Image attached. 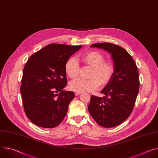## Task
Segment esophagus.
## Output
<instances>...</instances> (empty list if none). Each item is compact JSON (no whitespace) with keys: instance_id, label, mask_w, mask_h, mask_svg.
<instances>
[{"instance_id":"1","label":"esophagus","mask_w":158,"mask_h":158,"mask_svg":"<svg viewBox=\"0 0 158 158\" xmlns=\"http://www.w3.org/2000/svg\"><path fill=\"white\" fill-rule=\"evenodd\" d=\"M80 94H81V93H75V94H76V96H79Z\"/></svg>"}]
</instances>
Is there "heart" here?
I'll return each instance as SVG.
<instances>
[{
  "label": "heart",
  "mask_w": 158,
  "mask_h": 158,
  "mask_svg": "<svg viewBox=\"0 0 158 158\" xmlns=\"http://www.w3.org/2000/svg\"><path fill=\"white\" fill-rule=\"evenodd\" d=\"M81 59L93 67L89 79H78L73 81L70 87L76 93L92 92L100 84H107L113 76L115 67L110 60H104V56L98 51H88L81 55ZM65 71L70 78L75 79L79 75L80 65L73 57L69 58L65 64Z\"/></svg>",
  "instance_id": "heart-1"
}]
</instances>
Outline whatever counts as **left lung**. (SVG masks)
<instances>
[{
    "mask_svg": "<svg viewBox=\"0 0 158 158\" xmlns=\"http://www.w3.org/2000/svg\"><path fill=\"white\" fill-rule=\"evenodd\" d=\"M111 54L115 67L110 81L102 90V98L91 96L88 110L96 123L104 127L123 123L131 114L139 88V72L131 56L121 46L109 42L91 46Z\"/></svg>",
    "mask_w": 158,
    "mask_h": 158,
    "instance_id": "8db88e82",
    "label": "left lung"
}]
</instances>
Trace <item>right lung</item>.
Wrapping results in <instances>:
<instances>
[{
	"label": "right lung",
	"mask_w": 158,
	"mask_h": 158,
	"mask_svg": "<svg viewBox=\"0 0 158 158\" xmlns=\"http://www.w3.org/2000/svg\"><path fill=\"white\" fill-rule=\"evenodd\" d=\"M82 46L51 44L32 54L27 61L21 81L20 93L27 117L44 127L57 126L74 98L67 85L65 64Z\"/></svg>",
	"instance_id": "right-lung-1"
}]
</instances>
